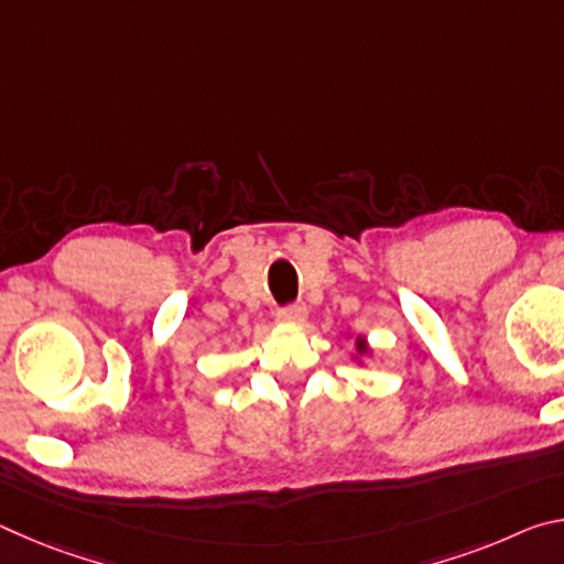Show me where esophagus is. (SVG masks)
<instances>
[{"label":"esophagus","instance_id":"1","mask_svg":"<svg viewBox=\"0 0 564 564\" xmlns=\"http://www.w3.org/2000/svg\"><path fill=\"white\" fill-rule=\"evenodd\" d=\"M305 316H308V308L303 303H291L279 313V321L285 323V326H299V323L305 321Z\"/></svg>","mask_w":564,"mask_h":564}]
</instances>
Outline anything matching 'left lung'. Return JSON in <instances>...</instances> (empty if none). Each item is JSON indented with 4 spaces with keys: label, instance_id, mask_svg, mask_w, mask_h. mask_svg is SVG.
Returning a JSON list of instances; mask_svg holds the SVG:
<instances>
[{
    "label": "left lung",
    "instance_id": "1",
    "mask_svg": "<svg viewBox=\"0 0 564 564\" xmlns=\"http://www.w3.org/2000/svg\"><path fill=\"white\" fill-rule=\"evenodd\" d=\"M356 348H358V352H368V346H366V338H356Z\"/></svg>",
    "mask_w": 564,
    "mask_h": 564
}]
</instances>
